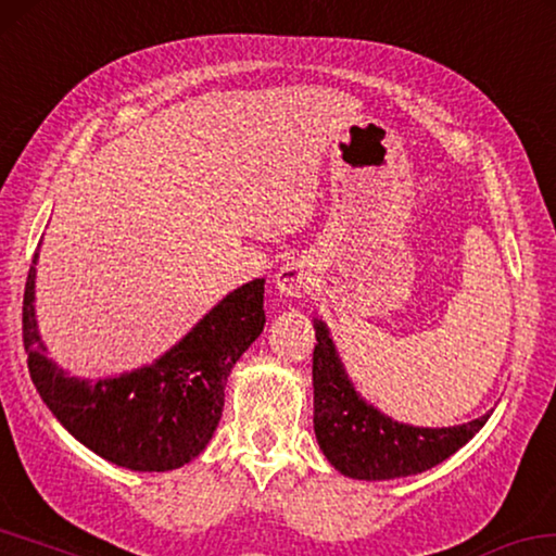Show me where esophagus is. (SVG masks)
Here are the masks:
<instances>
[{"instance_id":"34e87169","label":"esophagus","mask_w":556,"mask_h":556,"mask_svg":"<svg viewBox=\"0 0 556 556\" xmlns=\"http://www.w3.org/2000/svg\"><path fill=\"white\" fill-rule=\"evenodd\" d=\"M276 286L288 298H303L313 288V273L307 270L303 261H288L283 268L276 273Z\"/></svg>"}]
</instances>
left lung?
<instances>
[{"label":"left lung","mask_w":556,"mask_h":556,"mask_svg":"<svg viewBox=\"0 0 556 556\" xmlns=\"http://www.w3.org/2000/svg\"><path fill=\"white\" fill-rule=\"evenodd\" d=\"M313 427L328 463L353 480H395L445 463L467 445L490 413L455 427H413L382 415L357 395L326 323L315 318Z\"/></svg>","instance_id":"1"}]
</instances>
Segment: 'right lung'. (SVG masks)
I'll return each instance as SVG.
<instances>
[{
	"label": "right lung",
	"mask_w": 556,
	"mask_h": 556,
	"mask_svg": "<svg viewBox=\"0 0 556 556\" xmlns=\"http://www.w3.org/2000/svg\"><path fill=\"white\" fill-rule=\"evenodd\" d=\"M37 258L24 286L22 338L34 388L56 420L99 457L136 472H166L199 457L224 413L230 370L266 326V280L228 293L156 363L91 382L47 357L34 315Z\"/></svg>",
	"instance_id": "1"
}]
</instances>
